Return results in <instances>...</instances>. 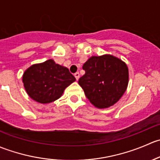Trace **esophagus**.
Returning <instances> with one entry per match:
<instances>
[{
	"instance_id": "obj_1",
	"label": "esophagus",
	"mask_w": 160,
	"mask_h": 160,
	"mask_svg": "<svg viewBox=\"0 0 160 160\" xmlns=\"http://www.w3.org/2000/svg\"><path fill=\"white\" fill-rule=\"evenodd\" d=\"M74 77H76V80H79V78H80V73H79L78 72H76V73L74 74Z\"/></svg>"
}]
</instances>
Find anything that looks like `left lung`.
<instances>
[{
  "mask_svg": "<svg viewBox=\"0 0 160 160\" xmlns=\"http://www.w3.org/2000/svg\"><path fill=\"white\" fill-rule=\"evenodd\" d=\"M85 74L79 79L90 102L97 108L113 106L121 99L128 84V68L119 58L110 54L93 56L83 65Z\"/></svg>",
  "mask_w": 160,
  "mask_h": 160,
  "instance_id": "left-lung-1",
  "label": "left lung"
}]
</instances>
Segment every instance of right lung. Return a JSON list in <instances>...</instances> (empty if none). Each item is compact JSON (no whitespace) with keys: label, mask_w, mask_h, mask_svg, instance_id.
<instances>
[{"label":"right lung","mask_w":160,"mask_h":160,"mask_svg":"<svg viewBox=\"0 0 160 160\" xmlns=\"http://www.w3.org/2000/svg\"><path fill=\"white\" fill-rule=\"evenodd\" d=\"M75 80L68 68L56 64L53 59L33 64L22 76L26 93L40 104H49L59 99Z\"/></svg>","instance_id":"add662e5"}]
</instances>
